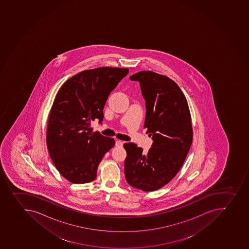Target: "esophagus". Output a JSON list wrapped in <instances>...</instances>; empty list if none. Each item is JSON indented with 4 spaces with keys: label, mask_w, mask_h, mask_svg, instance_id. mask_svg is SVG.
<instances>
[{
    "label": "esophagus",
    "mask_w": 249,
    "mask_h": 249,
    "mask_svg": "<svg viewBox=\"0 0 249 249\" xmlns=\"http://www.w3.org/2000/svg\"><path fill=\"white\" fill-rule=\"evenodd\" d=\"M115 145H116V147H122L123 146V142H121V141H117Z\"/></svg>",
    "instance_id": "1"
}]
</instances>
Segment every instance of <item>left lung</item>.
<instances>
[{
  "instance_id": "8db88e82",
  "label": "left lung",
  "mask_w": 249,
  "mask_h": 249,
  "mask_svg": "<svg viewBox=\"0 0 249 249\" xmlns=\"http://www.w3.org/2000/svg\"><path fill=\"white\" fill-rule=\"evenodd\" d=\"M139 81L145 100L146 133L153 140L148 153L125 143L124 175L131 186L144 192L164 187L175 177L193 142L192 118L184 93L175 81L152 71L129 77Z\"/></svg>"
}]
</instances>
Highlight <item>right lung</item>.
I'll use <instances>...</instances> for the list:
<instances>
[{
	"label": "right lung",
	"instance_id": "1",
	"mask_svg": "<svg viewBox=\"0 0 249 249\" xmlns=\"http://www.w3.org/2000/svg\"><path fill=\"white\" fill-rule=\"evenodd\" d=\"M128 69L101 67L79 72L63 84L48 119L46 143L59 173L73 184L96 179L104 156L115 145L111 137L92 132L91 122L103 120L110 92Z\"/></svg>",
	"mask_w": 249,
	"mask_h": 249
}]
</instances>
